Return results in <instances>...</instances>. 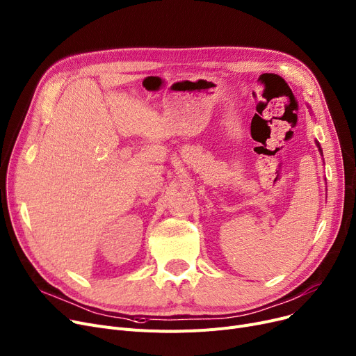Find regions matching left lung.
<instances>
[{
  "mask_svg": "<svg viewBox=\"0 0 356 356\" xmlns=\"http://www.w3.org/2000/svg\"><path fill=\"white\" fill-rule=\"evenodd\" d=\"M309 109H310V106H309ZM316 145H317V148H319V152H321V154H322V157H323V153H322V147H321V144H319V141L316 140Z\"/></svg>",
  "mask_w": 356,
  "mask_h": 356,
  "instance_id": "8db88e82",
  "label": "left lung"
}]
</instances>
